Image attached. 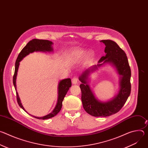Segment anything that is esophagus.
<instances>
[{
  "mask_svg": "<svg viewBox=\"0 0 148 148\" xmlns=\"http://www.w3.org/2000/svg\"><path fill=\"white\" fill-rule=\"evenodd\" d=\"M71 81H72V83L75 85V84H77L78 82V79L76 77H74L72 78Z\"/></svg>",
  "mask_w": 148,
  "mask_h": 148,
  "instance_id": "esophagus-1",
  "label": "esophagus"
}]
</instances>
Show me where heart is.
Segmentation results:
<instances>
[{"mask_svg":"<svg viewBox=\"0 0 148 148\" xmlns=\"http://www.w3.org/2000/svg\"><path fill=\"white\" fill-rule=\"evenodd\" d=\"M86 51L85 50H74L70 54V58L74 61H81L83 58L85 57ZM95 57V53L93 51H89L87 53L86 56V60L90 61L94 59Z\"/></svg>","mask_w":148,"mask_h":148,"instance_id":"obj_1","label":"heart"}]
</instances>
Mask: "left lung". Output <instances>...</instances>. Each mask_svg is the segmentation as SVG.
Instances as JSON below:
<instances>
[{"label":"left lung","instance_id":"left-lung-1","mask_svg":"<svg viewBox=\"0 0 148 148\" xmlns=\"http://www.w3.org/2000/svg\"><path fill=\"white\" fill-rule=\"evenodd\" d=\"M105 45V55L98 61L97 64L92 65L84 70L79 76L82 84L81 100L83 108L94 116H109L118 112L123 106L131 94V71L128 58L124 51L115 41L111 40L100 41ZM111 65L119 75V90L111 99L101 101L95 96L89 85L90 74L105 64Z\"/></svg>","mask_w":148,"mask_h":148}]
</instances>
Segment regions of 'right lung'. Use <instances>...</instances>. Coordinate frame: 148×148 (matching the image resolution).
I'll list each match as a JSON object with an SVG mask.
<instances>
[{"instance_id":"obj_1","label":"right lung","mask_w":148,"mask_h":148,"mask_svg":"<svg viewBox=\"0 0 148 148\" xmlns=\"http://www.w3.org/2000/svg\"><path fill=\"white\" fill-rule=\"evenodd\" d=\"M53 43L51 41L47 40H39V39H33L32 40L30 41L29 43L26 45V46L22 49V50L20 51L19 53L16 63H15V70H14V74L13 78V85L15 88V90H16V96H17V103L19 106L22 108L25 111H26L27 114H29L24 108L23 107L22 103H21L20 99L19 98L18 94L16 90V77L17 74V71L18 69V67L20 65V62L22 61L26 56L29 55L30 53H32L34 52H52L53 51ZM71 87V81L70 78H66L64 79H61L58 82V98H57V101L56 106L54 108V110L52 111L51 112L47 114V115H45L44 116L41 117H37L33 115L31 116L39 119H46L49 118H51L54 116H56L61 110L62 107V102L63 99L64 98V97L66 96L67 92H68L70 88Z\"/></svg>"}]
</instances>
